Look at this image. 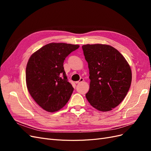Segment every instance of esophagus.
Returning <instances> with one entry per match:
<instances>
[{"instance_id": "obj_1", "label": "esophagus", "mask_w": 151, "mask_h": 151, "mask_svg": "<svg viewBox=\"0 0 151 151\" xmlns=\"http://www.w3.org/2000/svg\"><path fill=\"white\" fill-rule=\"evenodd\" d=\"M83 81H84V79H83V78H81L79 81H76V84H80V83H83Z\"/></svg>"}]
</instances>
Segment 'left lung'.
Wrapping results in <instances>:
<instances>
[{
  "mask_svg": "<svg viewBox=\"0 0 151 151\" xmlns=\"http://www.w3.org/2000/svg\"><path fill=\"white\" fill-rule=\"evenodd\" d=\"M89 70V90L86 97L99 111H109L125 98L132 82V71L116 49L103 44L82 47Z\"/></svg>",
  "mask_w": 151,
  "mask_h": 151,
  "instance_id": "1",
  "label": "left lung"
}]
</instances>
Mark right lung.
<instances>
[{
	"mask_svg": "<svg viewBox=\"0 0 151 151\" xmlns=\"http://www.w3.org/2000/svg\"><path fill=\"white\" fill-rule=\"evenodd\" d=\"M78 45L51 43L31 55L26 65V86L31 97L45 111L60 110L74 88L68 83L63 62Z\"/></svg>",
	"mask_w": 151,
	"mask_h": 151,
	"instance_id": "obj_1",
	"label": "right lung"
}]
</instances>
